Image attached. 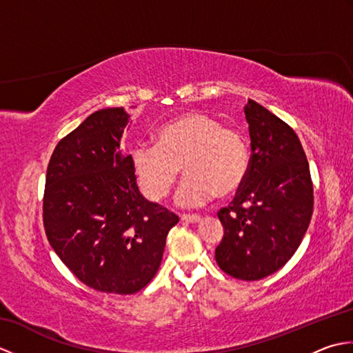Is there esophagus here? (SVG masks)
<instances>
[{"label": "esophagus", "mask_w": 353, "mask_h": 353, "mask_svg": "<svg viewBox=\"0 0 353 353\" xmlns=\"http://www.w3.org/2000/svg\"><path fill=\"white\" fill-rule=\"evenodd\" d=\"M201 220L200 215H182V221L185 223H199Z\"/></svg>", "instance_id": "obj_1"}]
</instances>
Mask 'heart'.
Wrapping results in <instances>:
<instances>
[{
    "mask_svg": "<svg viewBox=\"0 0 353 353\" xmlns=\"http://www.w3.org/2000/svg\"><path fill=\"white\" fill-rule=\"evenodd\" d=\"M133 174L144 196L161 201L181 176L177 205L196 208L216 194L229 197L249 174L250 154L243 134L219 119L191 112L159 127L156 144L138 142L130 150Z\"/></svg>",
    "mask_w": 353,
    "mask_h": 353,
    "instance_id": "b5f03b06",
    "label": "heart"
}]
</instances>
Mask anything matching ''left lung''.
Segmentation results:
<instances>
[{"label": "left lung", "mask_w": 353, "mask_h": 353, "mask_svg": "<svg viewBox=\"0 0 353 353\" xmlns=\"http://www.w3.org/2000/svg\"><path fill=\"white\" fill-rule=\"evenodd\" d=\"M252 156L234 201L219 211L224 228L215 261L224 273L259 281L291 259L310 226L314 192L296 132L259 103L244 108Z\"/></svg>", "instance_id": "1"}]
</instances>
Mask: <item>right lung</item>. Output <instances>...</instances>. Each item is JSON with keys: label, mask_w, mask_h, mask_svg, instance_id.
I'll return each instance as SVG.
<instances>
[{"label": "right lung", "mask_w": 353, "mask_h": 353, "mask_svg": "<svg viewBox=\"0 0 353 353\" xmlns=\"http://www.w3.org/2000/svg\"><path fill=\"white\" fill-rule=\"evenodd\" d=\"M130 110L94 112L59 141L47 168L43 228L57 256L88 287L133 294L159 270L179 216L139 192L119 150Z\"/></svg>", "instance_id": "1"}]
</instances>
